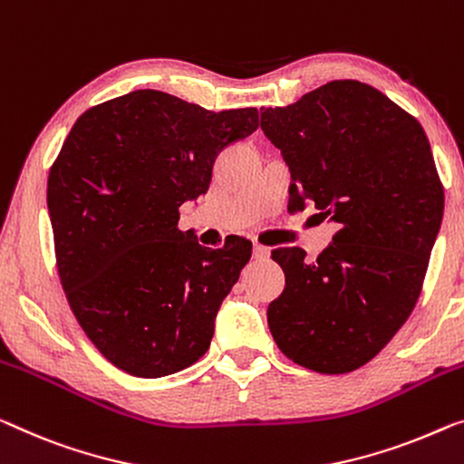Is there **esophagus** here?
Listing matches in <instances>:
<instances>
[{"label": "esophagus", "instance_id": "esophagus-1", "mask_svg": "<svg viewBox=\"0 0 464 464\" xmlns=\"http://www.w3.org/2000/svg\"><path fill=\"white\" fill-rule=\"evenodd\" d=\"M268 256H271V250H268L266 246L254 244V258H256V260H266Z\"/></svg>", "mask_w": 464, "mask_h": 464}]
</instances>
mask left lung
<instances>
[{"instance_id": "left-lung-1", "label": "left lung", "mask_w": 464, "mask_h": 464, "mask_svg": "<svg viewBox=\"0 0 464 464\" xmlns=\"http://www.w3.org/2000/svg\"><path fill=\"white\" fill-rule=\"evenodd\" d=\"M260 127L292 170L289 206L340 225L327 250H273L285 289L268 304L275 343L324 375L361 369L409 319L444 214L423 127L361 81H329Z\"/></svg>"}]
</instances>
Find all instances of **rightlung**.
<instances>
[{
	"mask_svg": "<svg viewBox=\"0 0 464 464\" xmlns=\"http://www.w3.org/2000/svg\"><path fill=\"white\" fill-rule=\"evenodd\" d=\"M256 129V108L212 112L141 89L82 112L53 160L60 283L85 335L129 375H172L210 348L252 241L202 247L179 208L208 191L218 151Z\"/></svg>",
	"mask_w": 464,
	"mask_h": 464,
	"instance_id": "add662e5",
	"label": "right lung"
}]
</instances>
